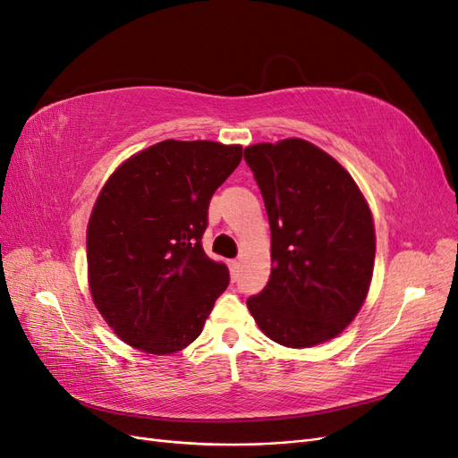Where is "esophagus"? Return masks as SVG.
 I'll return each mask as SVG.
<instances>
[{"instance_id": "34e87169", "label": "esophagus", "mask_w": 458, "mask_h": 458, "mask_svg": "<svg viewBox=\"0 0 458 458\" xmlns=\"http://www.w3.org/2000/svg\"><path fill=\"white\" fill-rule=\"evenodd\" d=\"M229 269H231V275H233V276H237V275H239V269H241V261H237V259L229 261Z\"/></svg>"}]
</instances>
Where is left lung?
Returning a JSON list of instances; mask_svg holds the SVG:
<instances>
[{
  "mask_svg": "<svg viewBox=\"0 0 458 458\" xmlns=\"http://www.w3.org/2000/svg\"><path fill=\"white\" fill-rule=\"evenodd\" d=\"M244 160L271 227V275L248 310L286 348L336 338L372 281L377 234L367 199L336 158L298 137L246 147Z\"/></svg>",
  "mask_w": 458,
  "mask_h": 458,
  "instance_id": "obj_1",
  "label": "left lung"
}]
</instances>
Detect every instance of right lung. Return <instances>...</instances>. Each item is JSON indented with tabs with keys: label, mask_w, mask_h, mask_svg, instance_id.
<instances>
[{
	"label": "right lung",
	"mask_w": 458,
	"mask_h": 458,
	"mask_svg": "<svg viewBox=\"0 0 458 458\" xmlns=\"http://www.w3.org/2000/svg\"><path fill=\"white\" fill-rule=\"evenodd\" d=\"M241 145L165 140L123 160L89 216L88 284L114 335L150 355L185 350L229 284L202 250L208 204Z\"/></svg>",
	"instance_id": "right-lung-1"
}]
</instances>
